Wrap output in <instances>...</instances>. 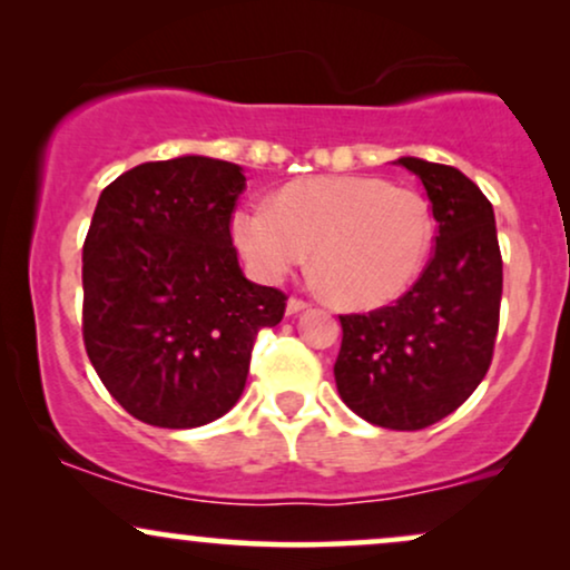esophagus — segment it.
<instances>
[{
  "label": "esophagus",
  "instance_id": "esophagus-1",
  "mask_svg": "<svg viewBox=\"0 0 570 570\" xmlns=\"http://www.w3.org/2000/svg\"><path fill=\"white\" fill-rule=\"evenodd\" d=\"M305 307H307V303L303 297H289V303H286V313H292V316H294V313L305 311Z\"/></svg>",
  "mask_w": 570,
  "mask_h": 570
}]
</instances>
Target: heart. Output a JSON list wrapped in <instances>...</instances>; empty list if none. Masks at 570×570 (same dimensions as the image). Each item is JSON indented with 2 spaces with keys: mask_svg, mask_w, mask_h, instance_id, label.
<instances>
[{
  "mask_svg": "<svg viewBox=\"0 0 570 570\" xmlns=\"http://www.w3.org/2000/svg\"><path fill=\"white\" fill-rule=\"evenodd\" d=\"M233 238L248 267L281 281L305 259L337 305L394 299L421 273L434 240L431 206L417 189L375 176H318L281 187L271 203L233 217Z\"/></svg>",
  "mask_w": 570,
  "mask_h": 570,
  "instance_id": "obj_1",
  "label": "heart"
}]
</instances>
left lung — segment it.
I'll return each instance as SVG.
<instances>
[{
	"label": "left lung",
	"instance_id": "8db88e82",
	"mask_svg": "<svg viewBox=\"0 0 570 570\" xmlns=\"http://www.w3.org/2000/svg\"><path fill=\"white\" fill-rule=\"evenodd\" d=\"M423 181L436 219L434 252L391 305L343 313L340 396L364 421L417 431L474 394L493 362L503 263L490 200L453 166L399 158Z\"/></svg>",
	"mask_w": 570,
	"mask_h": 570
}]
</instances>
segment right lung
Instances as JSON below:
<instances>
[{
  "mask_svg": "<svg viewBox=\"0 0 570 570\" xmlns=\"http://www.w3.org/2000/svg\"><path fill=\"white\" fill-rule=\"evenodd\" d=\"M246 176L227 160L141 163L104 187L82 246V340L120 407L195 429L244 394L286 294L244 278L233 246Z\"/></svg>",
  "mask_w": 570,
  "mask_h": 570,
  "instance_id": "obj_1",
  "label": "right lung"
}]
</instances>
